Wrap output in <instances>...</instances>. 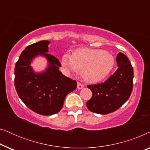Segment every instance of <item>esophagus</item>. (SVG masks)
I'll list each match as a JSON object with an SVG mask.
<instances>
[{
	"instance_id": "1",
	"label": "esophagus",
	"mask_w": 150,
	"mask_h": 150,
	"mask_svg": "<svg viewBox=\"0 0 150 150\" xmlns=\"http://www.w3.org/2000/svg\"><path fill=\"white\" fill-rule=\"evenodd\" d=\"M83 87H84V85H83V84L81 83H77V89H83Z\"/></svg>"
}]
</instances>
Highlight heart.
<instances>
[{
  "label": "heart",
  "mask_w": 150,
  "mask_h": 150,
  "mask_svg": "<svg viewBox=\"0 0 150 150\" xmlns=\"http://www.w3.org/2000/svg\"><path fill=\"white\" fill-rule=\"evenodd\" d=\"M67 71L76 72L82 69V76L89 83H97L111 72L115 60L111 53L100 49L80 48L72 56L65 54L61 60Z\"/></svg>",
  "instance_id": "obj_1"
}]
</instances>
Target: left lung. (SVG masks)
<instances>
[{
  "label": "left lung",
  "mask_w": 150,
  "mask_h": 150,
  "mask_svg": "<svg viewBox=\"0 0 150 150\" xmlns=\"http://www.w3.org/2000/svg\"><path fill=\"white\" fill-rule=\"evenodd\" d=\"M117 69L104 83L88 85L92 98L87 102L90 111L106 115L115 111L130 98L133 87V68L128 57L120 52L116 57Z\"/></svg>",
  "instance_id": "obj_1"
}]
</instances>
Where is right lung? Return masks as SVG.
Here are the masks:
<instances>
[{"label":"right lung","instance_id":"obj_1","mask_svg":"<svg viewBox=\"0 0 150 150\" xmlns=\"http://www.w3.org/2000/svg\"><path fill=\"white\" fill-rule=\"evenodd\" d=\"M50 42L40 41L26 47L15 66V87L22 101L33 111L51 115L61 110L67 94L76 89L77 83L59 71L58 59L48 54ZM40 55L48 61L42 73H35L30 65L32 59Z\"/></svg>","mask_w":150,"mask_h":150}]
</instances>
